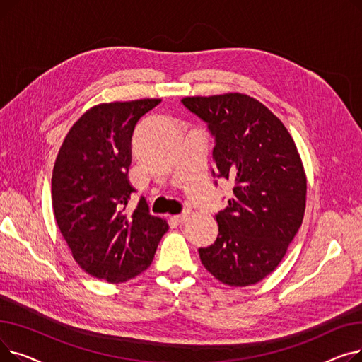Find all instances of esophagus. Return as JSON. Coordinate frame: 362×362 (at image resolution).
<instances>
[{
    "label": "esophagus",
    "instance_id": "obj_1",
    "mask_svg": "<svg viewBox=\"0 0 362 362\" xmlns=\"http://www.w3.org/2000/svg\"><path fill=\"white\" fill-rule=\"evenodd\" d=\"M189 217H191V213H189V211H185V213L179 214V216H175L173 218H175V221H176V223L183 224V223H186V221L189 220Z\"/></svg>",
    "mask_w": 362,
    "mask_h": 362
}]
</instances>
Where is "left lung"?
<instances>
[{
	"mask_svg": "<svg viewBox=\"0 0 362 362\" xmlns=\"http://www.w3.org/2000/svg\"><path fill=\"white\" fill-rule=\"evenodd\" d=\"M182 103L216 138L213 175L233 185V198L216 216V242L198 250L201 262L229 286L255 284L276 270L305 213L307 176L296 145L280 119L245 93Z\"/></svg>",
	"mask_w": 362,
	"mask_h": 362,
	"instance_id": "1",
	"label": "left lung"
}]
</instances>
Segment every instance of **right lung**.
Segmentation results:
<instances>
[{"label":"right lung","mask_w":362,"mask_h":362,"mask_svg":"<svg viewBox=\"0 0 362 362\" xmlns=\"http://www.w3.org/2000/svg\"><path fill=\"white\" fill-rule=\"evenodd\" d=\"M161 100L107 103L89 108L69 130L57 156L52 210L74 261L88 274L123 283L145 272L168 224L144 201L130 214V142L138 120Z\"/></svg>","instance_id":"right-lung-1"}]
</instances>
